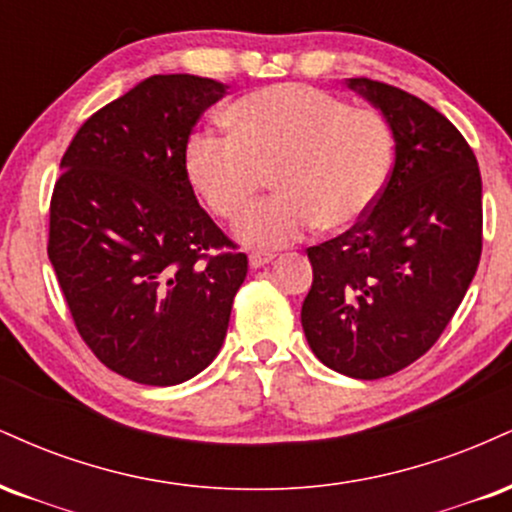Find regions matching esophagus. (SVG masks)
<instances>
[{
	"instance_id": "34e87169",
	"label": "esophagus",
	"mask_w": 512,
	"mask_h": 512,
	"mask_svg": "<svg viewBox=\"0 0 512 512\" xmlns=\"http://www.w3.org/2000/svg\"><path fill=\"white\" fill-rule=\"evenodd\" d=\"M273 254H266V251H254V254H249V266L251 268H263V266H268L270 261H273Z\"/></svg>"
}]
</instances>
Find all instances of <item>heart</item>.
<instances>
[{
	"label": "heart",
	"mask_w": 512,
	"mask_h": 512,
	"mask_svg": "<svg viewBox=\"0 0 512 512\" xmlns=\"http://www.w3.org/2000/svg\"><path fill=\"white\" fill-rule=\"evenodd\" d=\"M232 134L196 131L184 165L220 218H237L268 182L278 194L251 206L237 237L278 249L311 227L345 230L369 213L393 165V131L374 110L299 83L254 90L225 112Z\"/></svg>",
	"instance_id": "heart-1"
}]
</instances>
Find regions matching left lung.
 <instances>
[{
	"label": "left lung",
	"instance_id": "8db88e82",
	"mask_svg": "<svg viewBox=\"0 0 512 512\" xmlns=\"http://www.w3.org/2000/svg\"><path fill=\"white\" fill-rule=\"evenodd\" d=\"M383 114L395 162L350 232L306 249L309 347L328 369L374 381L417 362L453 318L482 256V174L441 112L405 90L347 78Z\"/></svg>",
	"mask_w": 512,
	"mask_h": 512
}]
</instances>
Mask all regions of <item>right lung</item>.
Wrapping results in <instances>:
<instances>
[{
  "instance_id": "1",
  "label": "right lung",
  "mask_w": 512,
  "mask_h": 512,
  "mask_svg": "<svg viewBox=\"0 0 512 512\" xmlns=\"http://www.w3.org/2000/svg\"><path fill=\"white\" fill-rule=\"evenodd\" d=\"M225 93L191 74L136 83L78 129L54 184L47 256L78 333L146 386H177L218 357L249 270L184 165L198 117Z\"/></svg>"
}]
</instances>
